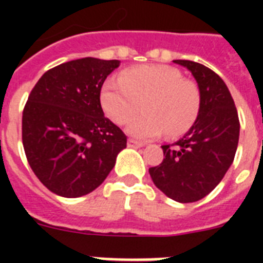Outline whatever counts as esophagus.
Here are the masks:
<instances>
[{"label": "esophagus", "instance_id": "1", "mask_svg": "<svg viewBox=\"0 0 263 263\" xmlns=\"http://www.w3.org/2000/svg\"><path fill=\"white\" fill-rule=\"evenodd\" d=\"M135 144H136V142H134L132 139H129V146H135Z\"/></svg>", "mask_w": 263, "mask_h": 263}]
</instances>
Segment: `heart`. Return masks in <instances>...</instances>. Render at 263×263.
<instances>
[{
  "label": "heart",
  "instance_id": "heart-1",
  "mask_svg": "<svg viewBox=\"0 0 263 263\" xmlns=\"http://www.w3.org/2000/svg\"><path fill=\"white\" fill-rule=\"evenodd\" d=\"M134 72L135 73H140V75L154 73V72L148 71V69H136ZM192 109H194V106H192V97L190 94V91L184 87L179 80L173 79L168 106H166V109L164 111L165 119L179 120L180 125H185L191 120Z\"/></svg>",
  "mask_w": 263,
  "mask_h": 263
}]
</instances>
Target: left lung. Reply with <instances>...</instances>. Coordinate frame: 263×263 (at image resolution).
Segmentation results:
<instances>
[{
  "label": "left lung",
  "mask_w": 263,
  "mask_h": 263,
  "mask_svg": "<svg viewBox=\"0 0 263 263\" xmlns=\"http://www.w3.org/2000/svg\"><path fill=\"white\" fill-rule=\"evenodd\" d=\"M119 60H73L38 80L23 110V146L32 172L64 198L105 181L127 136L103 115L101 88Z\"/></svg>",
  "instance_id": "left-lung-1"
}]
</instances>
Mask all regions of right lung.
Returning a JSON list of instances; mask_svg holds the SVG:
<instances>
[{
    "label": "right lung",
    "mask_w": 263,
    "mask_h": 263,
    "mask_svg": "<svg viewBox=\"0 0 263 263\" xmlns=\"http://www.w3.org/2000/svg\"><path fill=\"white\" fill-rule=\"evenodd\" d=\"M191 72L199 90V110L191 128L162 146L164 161L148 169L153 183L171 199L190 203L220 184L236 154L240 124L224 80L202 64L173 61Z\"/></svg>",
    "instance_id": "right-lung-1"
}]
</instances>
